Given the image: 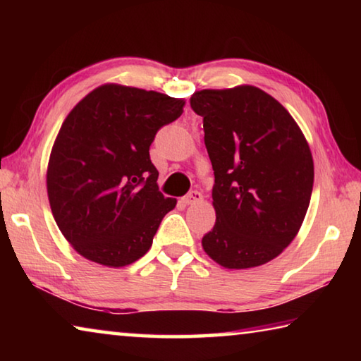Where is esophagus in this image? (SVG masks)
Masks as SVG:
<instances>
[{"mask_svg":"<svg viewBox=\"0 0 361 361\" xmlns=\"http://www.w3.org/2000/svg\"><path fill=\"white\" fill-rule=\"evenodd\" d=\"M200 200H202V194H200L199 191H192V192H189L188 195H185V197H183V202H185L186 205L199 204Z\"/></svg>","mask_w":361,"mask_h":361,"instance_id":"obj_1","label":"esophagus"}]
</instances>
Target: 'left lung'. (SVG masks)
<instances>
[{
	"label": "left lung",
	"mask_w": 361,
	"mask_h": 361,
	"mask_svg": "<svg viewBox=\"0 0 361 361\" xmlns=\"http://www.w3.org/2000/svg\"><path fill=\"white\" fill-rule=\"evenodd\" d=\"M204 118L215 173L216 221L204 252L226 269L262 266L301 229L314 186V159L302 130L272 95L250 84L191 97Z\"/></svg>",
	"instance_id": "8db88e82"
}]
</instances>
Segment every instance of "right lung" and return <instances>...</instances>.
I'll return each mask as SVG.
<instances>
[{"instance_id": "right-lung-1", "label": "right lung", "mask_w": 361, "mask_h": 361, "mask_svg": "<svg viewBox=\"0 0 361 361\" xmlns=\"http://www.w3.org/2000/svg\"><path fill=\"white\" fill-rule=\"evenodd\" d=\"M185 103L106 82L65 118L49 156L47 197L60 232L82 258L124 267L151 248L176 199L159 192L149 146Z\"/></svg>"}]
</instances>
